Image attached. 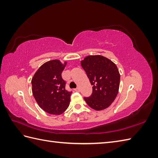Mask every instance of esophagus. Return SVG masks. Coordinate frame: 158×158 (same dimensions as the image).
<instances>
[{
	"label": "esophagus",
	"mask_w": 158,
	"mask_h": 158,
	"mask_svg": "<svg viewBox=\"0 0 158 158\" xmlns=\"http://www.w3.org/2000/svg\"><path fill=\"white\" fill-rule=\"evenodd\" d=\"M75 91L77 92H79V88H77L75 89Z\"/></svg>",
	"instance_id": "34e87169"
}]
</instances>
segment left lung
Instances as JSON below:
<instances>
[{
    "label": "left lung",
    "mask_w": 158,
    "mask_h": 158,
    "mask_svg": "<svg viewBox=\"0 0 158 158\" xmlns=\"http://www.w3.org/2000/svg\"><path fill=\"white\" fill-rule=\"evenodd\" d=\"M81 65L93 85L92 94L84 98L85 102L96 110L108 108L119 92L120 74L116 64L106 57L94 55L86 56Z\"/></svg>",
    "instance_id": "1"
}]
</instances>
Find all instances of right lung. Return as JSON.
Masks as SVG:
<instances>
[{
    "mask_svg": "<svg viewBox=\"0 0 158 158\" xmlns=\"http://www.w3.org/2000/svg\"><path fill=\"white\" fill-rule=\"evenodd\" d=\"M67 62L52 60L43 64L32 79V92L39 106L48 113L60 115L68 108L72 92L66 91L62 73Z\"/></svg>",
    "mask_w": 158,
    "mask_h": 158,
    "instance_id": "right-lung-1",
    "label": "right lung"
}]
</instances>
